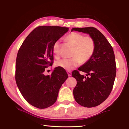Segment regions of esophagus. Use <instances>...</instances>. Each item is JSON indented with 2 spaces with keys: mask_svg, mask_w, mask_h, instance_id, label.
<instances>
[{
  "mask_svg": "<svg viewBox=\"0 0 129 129\" xmlns=\"http://www.w3.org/2000/svg\"><path fill=\"white\" fill-rule=\"evenodd\" d=\"M68 76H72V73L70 72H68Z\"/></svg>",
  "mask_w": 129,
  "mask_h": 129,
  "instance_id": "34e87169",
  "label": "esophagus"
}]
</instances>
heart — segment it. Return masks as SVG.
Masks as SVG:
<instances>
[{
	"instance_id": "b5f03b06",
	"label": "heart",
	"mask_w": 129,
	"mask_h": 129,
	"mask_svg": "<svg viewBox=\"0 0 129 129\" xmlns=\"http://www.w3.org/2000/svg\"><path fill=\"white\" fill-rule=\"evenodd\" d=\"M66 39L74 46L72 53V58H64L56 62V65L66 70L70 71L78 67L80 62L85 63L91 58L95 50V42L90 36H84L76 32H72L68 34ZM60 43L57 41L54 43L53 51L54 56L58 57L60 55Z\"/></svg>"
}]
</instances>
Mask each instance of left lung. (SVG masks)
Segmentation results:
<instances>
[{
	"label": "left lung",
	"mask_w": 129,
	"mask_h": 129,
	"mask_svg": "<svg viewBox=\"0 0 129 129\" xmlns=\"http://www.w3.org/2000/svg\"><path fill=\"white\" fill-rule=\"evenodd\" d=\"M89 34L94 40V54L88 61L72 73L77 81L73 94L80 105L92 108L100 105L110 95L116 76V67L113 47L101 33L94 27L74 28L72 29Z\"/></svg>",
	"instance_id": "8db88e82"
}]
</instances>
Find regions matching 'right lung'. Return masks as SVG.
I'll list each match as a JSON object with an SVG mask.
<instances>
[{"mask_svg":"<svg viewBox=\"0 0 129 129\" xmlns=\"http://www.w3.org/2000/svg\"><path fill=\"white\" fill-rule=\"evenodd\" d=\"M68 30V28L59 26H38L26 38L18 51L16 85L27 102L37 108L53 105L68 78L67 72L60 68H55L51 75L44 74L46 68L53 64L54 43Z\"/></svg>","mask_w":129,"mask_h":129,"instance_id":"add662e5","label":"right lung"}]
</instances>
